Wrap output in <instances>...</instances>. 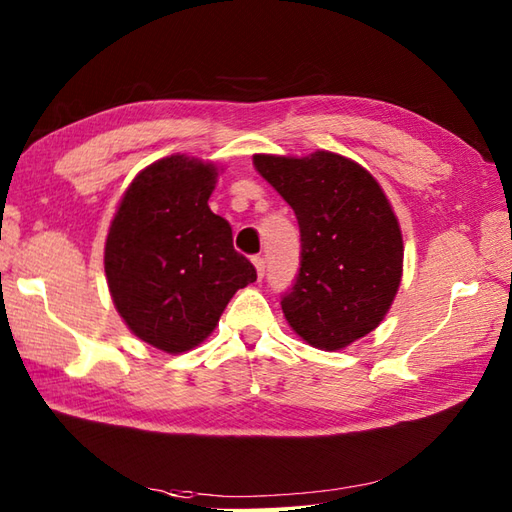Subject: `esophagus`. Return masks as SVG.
Segmentation results:
<instances>
[{"instance_id": "1", "label": "esophagus", "mask_w": 512, "mask_h": 512, "mask_svg": "<svg viewBox=\"0 0 512 512\" xmlns=\"http://www.w3.org/2000/svg\"><path fill=\"white\" fill-rule=\"evenodd\" d=\"M253 264H255V270H257V277L264 279V275H266V259L262 255H255L253 257Z\"/></svg>"}]
</instances>
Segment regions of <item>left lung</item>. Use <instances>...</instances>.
<instances>
[{"mask_svg":"<svg viewBox=\"0 0 512 512\" xmlns=\"http://www.w3.org/2000/svg\"><path fill=\"white\" fill-rule=\"evenodd\" d=\"M253 162L299 222L301 268L281 297L290 328L321 350L378 328L400 286L402 235L372 173L332 151Z\"/></svg>","mask_w":512,"mask_h":512,"instance_id":"1","label":"left lung"}]
</instances>
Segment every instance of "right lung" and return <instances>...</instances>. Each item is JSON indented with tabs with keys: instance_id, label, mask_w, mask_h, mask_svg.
<instances>
[{
	"instance_id": "right-lung-1",
	"label": "right lung",
	"mask_w": 512,
	"mask_h": 512,
	"mask_svg": "<svg viewBox=\"0 0 512 512\" xmlns=\"http://www.w3.org/2000/svg\"><path fill=\"white\" fill-rule=\"evenodd\" d=\"M217 169L189 156L149 165L129 184L105 242L114 306L138 339L180 354L202 343L239 288L257 279L233 231L209 209Z\"/></svg>"
}]
</instances>
